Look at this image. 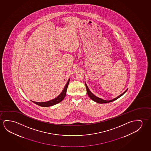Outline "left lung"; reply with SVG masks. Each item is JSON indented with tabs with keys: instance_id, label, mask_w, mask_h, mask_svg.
<instances>
[{
	"instance_id": "1",
	"label": "left lung",
	"mask_w": 151,
	"mask_h": 151,
	"mask_svg": "<svg viewBox=\"0 0 151 151\" xmlns=\"http://www.w3.org/2000/svg\"><path fill=\"white\" fill-rule=\"evenodd\" d=\"M85 86H86V87L87 93H88V95L89 96V98L91 99L92 100H93L94 101L96 102H97V103H101V104H102V103H109V102H111L114 101H115V100H116L117 99L119 98L120 96H121L123 94H124L125 93V92L127 91V90L126 91H125L124 92H123V93L121 94V95H120L119 96H118L116 97V98H114V99L112 100L106 101L103 100V99H102L99 98L98 97H97V96H94L93 94L91 92V91L89 90V88H88V87L87 86V85H86V83H85Z\"/></svg>"
}]
</instances>
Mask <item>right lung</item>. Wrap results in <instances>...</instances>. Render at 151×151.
Returning a JSON list of instances; mask_svg holds the SVG:
<instances>
[{
  "mask_svg": "<svg viewBox=\"0 0 151 151\" xmlns=\"http://www.w3.org/2000/svg\"><path fill=\"white\" fill-rule=\"evenodd\" d=\"M70 79L68 80L67 83L66 84L65 86L64 89L62 91V92L60 93V95L58 96L57 98L53 99L52 100L49 101H47V102H34L32 101L34 103H35L37 105L42 106V107H48V106H50L52 105H55L57 103H59L61 101H62L64 98H65V96L66 95V92H67V90L68 86V84L69 83Z\"/></svg>",
  "mask_w": 151,
  "mask_h": 151,
  "instance_id": "1",
  "label": "right lung"
}]
</instances>
